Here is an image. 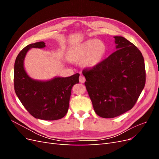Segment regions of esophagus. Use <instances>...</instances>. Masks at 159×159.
<instances>
[{"label":"esophagus","instance_id":"esophagus-1","mask_svg":"<svg viewBox=\"0 0 159 159\" xmlns=\"http://www.w3.org/2000/svg\"><path fill=\"white\" fill-rule=\"evenodd\" d=\"M79 80H80V82H81V83H84L85 81V77H84L83 75H80V78H79Z\"/></svg>","mask_w":159,"mask_h":159}]
</instances>
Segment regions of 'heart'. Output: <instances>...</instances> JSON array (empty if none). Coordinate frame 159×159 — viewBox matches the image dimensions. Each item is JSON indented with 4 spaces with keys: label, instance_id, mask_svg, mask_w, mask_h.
Segmentation results:
<instances>
[{
    "label": "heart",
    "instance_id": "obj_1",
    "mask_svg": "<svg viewBox=\"0 0 159 159\" xmlns=\"http://www.w3.org/2000/svg\"><path fill=\"white\" fill-rule=\"evenodd\" d=\"M103 52L104 46L102 43L89 40L72 50L70 57L73 61H84L85 66L93 67L98 63Z\"/></svg>",
    "mask_w": 159,
    "mask_h": 159
}]
</instances>
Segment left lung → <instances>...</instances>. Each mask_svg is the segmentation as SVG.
<instances>
[{
	"mask_svg": "<svg viewBox=\"0 0 159 159\" xmlns=\"http://www.w3.org/2000/svg\"><path fill=\"white\" fill-rule=\"evenodd\" d=\"M114 38L117 50L82 71L95 112L103 118H113L131 109L146 81L141 51L122 36Z\"/></svg>",
	"mask_w": 159,
	"mask_h": 159,
	"instance_id": "obj_1",
	"label": "left lung"
}]
</instances>
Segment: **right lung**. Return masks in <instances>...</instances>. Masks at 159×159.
<instances>
[{
	"label": "right lung",
	"instance_id": "add662e5",
	"mask_svg": "<svg viewBox=\"0 0 159 159\" xmlns=\"http://www.w3.org/2000/svg\"><path fill=\"white\" fill-rule=\"evenodd\" d=\"M44 42L26 46L17 56L14 70V91L23 106L36 119L54 121L68 112L71 88L79 83V74L41 81L31 79L24 69V59L31 48H42Z\"/></svg>",
	"mask_w": 159,
	"mask_h": 159
}]
</instances>
